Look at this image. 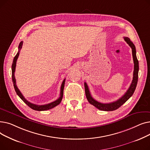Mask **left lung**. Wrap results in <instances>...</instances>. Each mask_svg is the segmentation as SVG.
Segmentation results:
<instances>
[{
    "label": "left lung",
    "instance_id": "left-lung-1",
    "mask_svg": "<svg viewBox=\"0 0 150 150\" xmlns=\"http://www.w3.org/2000/svg\"><path fill=\"white\" fill-rule=\"evenodd\" d=\"M124 40L127 42V43L131 47L132 49V54L133 57L134 64V72H133V78L132 83L129 86V89L126 92L124 95L120 98L119 100H117L115 101L109 103H102L100 102L97 101L95 99H93L90 93L88 84L86 83H84V88H85V93L86 98H87L89 103L92 105L97 109L101 110V111H112L114 110L119 108L122 105H123L126 101H127L134 93L136 88V86L138 81V73H139V61L137 60L136 57V50L134 44L130 40V39L128 37H124Z\"/></svg>",
    "mask_w": 150,
    "mask_h": 150
}]
</instances>
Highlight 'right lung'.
Wrapping results in <instances>:
<instances>
[{"mask_svg": "<svg viewBox=\"0 0 150 150\" xmlns=\"http://www.w3.org/2000/svg\"><path fill=\"white\" fill-rule=\"evenodd\" d=\"M22 44H23V42L21 41L18 47V52L17 53L16 55L14 57V59H13V64H12V66H11V70H12V80H13V86L14 88L15 89L16 92L18 94V96L21 98V100L24 102V103L27 105L30 108H31L32 109L35 110V111H47V110L50 109L52 108H53L54 107L57 106V105H58L62 99V97H63V91H64V84H65V80L66 79H64L63 80L61 86V91H60V97L57 100H55L54 101L52 102V103H50L49 104H46V105H37L35 104H33L30 103L28 101H27L24 97L23 96L22 94L21 93V92H20V91L19 90V89L18 88L16 84V79H15V76H14V72H15V69H16V61L17 59L18 58V57L19 55V52L20 50L22 49Z\"/></svg>", "mask_w": 150, "mask_h": 150, "instance_id": "right-lung-1", "label": "right lung"}]
</instances>
